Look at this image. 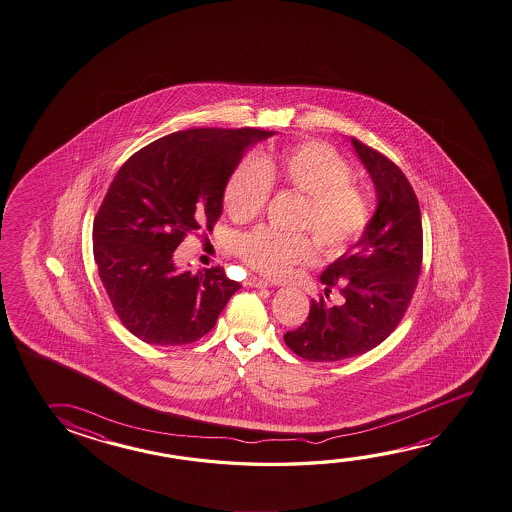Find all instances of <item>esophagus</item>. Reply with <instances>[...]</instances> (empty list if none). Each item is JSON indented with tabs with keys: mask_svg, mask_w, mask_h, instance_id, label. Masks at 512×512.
Listing matches in <instances>:
<instances>
[{
	"mask_svg": "<svg viewBox=\"0 0 512 512\" xmlns=\"http://www.w3.org/2000/svg\"><path fill=\"white\" fill-rule=\"evenodd\" d=\"M246 284L250 285V287H269L268 280H264V278L259 277H250L246 280Z\"/></svg>",
	"mask_w": 512,
	"mask_h": 512,
	"instance_id": "esophagus-1",
	"label": "esophagus"
}]
</instances>
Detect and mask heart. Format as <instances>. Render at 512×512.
<instances>
[{
  "instance_id": "1",
  "label": "heart",
  "mask_w": 512,
  "mask_h": 512,
  "mask_svg": "<svg viewBox=\"0 0 512 512\" xmlns=\"http://www.w3.org/2000/svg\"><path fill=\"white\" fill-rule=\"evenodd\" d=\"M273 184L305 196L296 228L314 232L327 253L343 252L368 227V196L353 182L348 162L328 144L307 141L239 160L223 191L228 216L235 221L255 218L268 203ZM237 252L253 268L280 277L314 259L316 243L307 234L260 227L239 237Z\"/></svg>"
}]
</instances>
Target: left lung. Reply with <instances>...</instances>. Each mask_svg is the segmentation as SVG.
Returning a JSON list of instances; mask_svg holds the SVG:
<instances>
[{"label": "left lung", "mask_w": 512, "mask_h": 512, "mask_svg": "<svg viewBox=\"0 0 512 512\" xmlns=\"http://www.w3.org/2000/svg\"><path fill=\"white\" fill-rule=\"evenodd\" d=\"M377 191V210L364 234L321 273V284L339 287L343 305L310 303L302 327L285 332L298 357L336 362L369 352L402 321L418 285L423 259L421 212L407 176L380 151L352 139Z\"/></svg>", "instance_id": "obj_1"}]
</instances>
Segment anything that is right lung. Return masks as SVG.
<instances>
[{
  "label": "right lung",
  "mask_w": 512,
  "mask_h": 512,
  "mask_svg": "<svg viewBox=\"0 0 512 512\" xmlns=\"http://www.w3.org/2000/svg\"><path fill=\"white\" fill-rule=\"evenodd\" d=\"M275 132L191 128L134 153L114 176L94 218V262L121 323L144 343L202 339L241 284L225 269H176L193 230L214 227L223 191L246 150Z\"/></svg>",
  "instance_id": "1"
}]
</instances>
